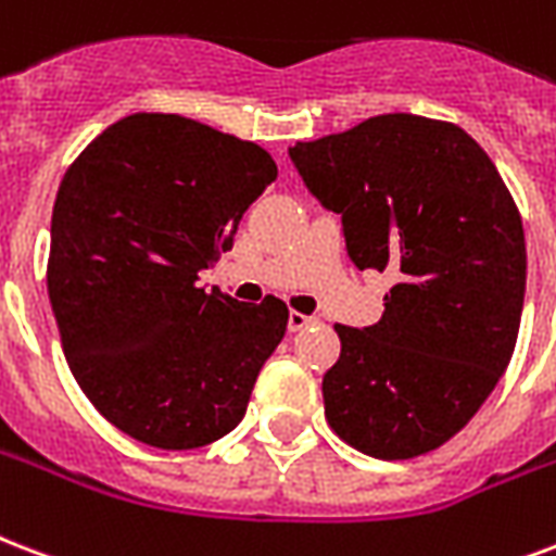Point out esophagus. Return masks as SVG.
Masks as SVG:
<instances>
[{"label":"esophagus","instance_id":"obj_1","mask_svg":"<svg viewBox=\"0 0 556 556\" xmlns=\"http://www.w3.org/2000/svg\"><path fill=\"white\" fill-rule=\"evenodd\" d=\"M308 324H315V317L312 315H300V312H291V315H288V329H291V332H300V329H306Z\"/></svg>","mask_w":556,"mask_h":556}]
</instances>
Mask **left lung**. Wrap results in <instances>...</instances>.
<instances>
[{"label":"left lung","mask_w":556,"mask_h":556,"mask_svg":"<svg viewBox=\"0 0 556 556\" xmlns=\"http://www.w3.org/2000/svg\"><path fill=\"white\" fill-rule=\"evenodd\" d=\"M288 156L341 215L355 268L396 277L379 324L334 326L326 419L364 455H426L476 417L514 355L528 274L514 198L466 130L410 113L296 142Z\"/></svg>","instance_id":"1"}]
</instances>
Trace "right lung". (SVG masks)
I'll return each instance as SVG.
<instances>
[{
    "mask_svg": "<svg viewBox=\"0 0 556 556\" xmlns=\"http://www.w3.org/2000/svg\"><path fill=\"white\" fill-rule=\"evenodd\" d=\"M274 180L265 148L175 113L125 116L63 175L46 274L63 353L101 417L139 443L198 448L244 417L288 308L194 279Z\"/></svg>",
    "mask_w": 556,
    "mask_h": 556,
    "instance_id": "obj_1",
    "label": "right lung"
}]
</instances>
